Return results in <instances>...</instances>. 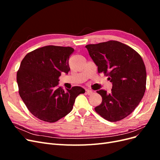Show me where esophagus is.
Instances as JSON below:
<instances>
[{
    "mask_svg": "<svg viewBox=\"0 0 160 160\" xmlns=\"http://www.w3.org/2000/svg\"><path fill=\"white\" fill-rule=\"evenodd\" d=\"M86 93L88 95H91V94H93V91L92 90H90V89H86Z\"/></svg>",
    "mask_w": 160,
    "mask_h": 160,
    "instance_id": "34e87169",
    "label": "esophagus"
}]
</instances>
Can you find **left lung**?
Returning a JSON list of instances; mask_svg holds the SVG:
<instances>
[{
    "mask_svg": "<svg viewBox=\"0 0 160 160\" xmlns=\"http://www.w3.org/2000/svg\"><path fill=\"white\" fill-rule=\"evenodd\" d=\"M98 66L99 72H104L112 83L110 93L100 89L102 102L95 110L110 122L126 118L142 99L146 86V70L142 58L132 48L109 41L85 46Z\"/></svg>",
    "mask_w": 160,
    "mask_h": 160,
    "instance_id": "obj_1",
    "label": "left lung"
}]
</instances>
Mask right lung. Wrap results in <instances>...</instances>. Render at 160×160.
Wrapping results in <instances>:
<instances>
[{"label":"right lung","instance_id":"right-lung-1","mask_svg":"<svg viewBox=\"0 0 160 160\" xmlns=\"http://www.w3.org/2000/svg\"><path fill=\"white\" fill-rule=\"evenodd\" d=\"M70 47L49 45L28 52L17 74L19 95L30 112L46 122L53 123L69 113L75 99L85 91L79 86L62 89L61 73L70 71Z\"/></svg>","mask_w":160,"mask_h":160}]
</instances>
